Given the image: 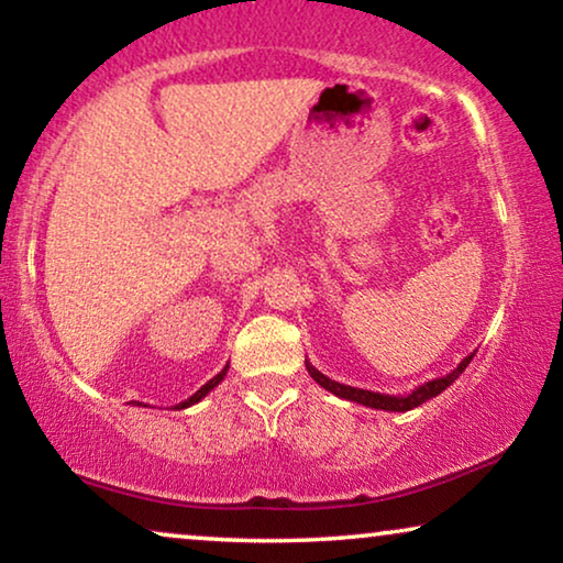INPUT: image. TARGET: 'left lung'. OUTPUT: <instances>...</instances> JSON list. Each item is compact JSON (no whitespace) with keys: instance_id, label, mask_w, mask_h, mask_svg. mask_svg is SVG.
I'll return each mask as SVG.
<instances>
[{"instance_id":"1","label":"left lung","mask_w":563,"mask_h":563,"mask_svg":"<svg viewBox=\"0 0 563 563\" xmlns=\"http://www.w3.org/2000/svg\"><path fill=\"white\" fill-rule=\"evenodd\" d=\"M474 352L470 354V357H464L462 362L456 364L454 369L449 372V375L443 377H437V379H429V383L418 385L413 393L408 395H385V393H372V390H362V387H352V385H342L336 383V379H329L323 372H319L313 367L311 362L306 360V369L308 375H311L316 383H319L323 390L334 393L336 398H344V400H352V402H360V406H367V408H375V410H393V413H406V410H413L418 406H423L426 400L437 398V395H441L446 387L454 383V379L462 375V372L466 369V364L472 362Z\"/></svg>"}]
</instances>
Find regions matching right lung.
I'll return each mask as SVG.
<instances>
[{
    "label": "right lung",
    "mask_w": 563,
    "mask_h": 563,
    "mask_svg": "<svg viewBox=\"0 0 563 563\" xmlns=\"http://www.w3.org/2000/svg\"><path fill=\"white\" fill-rule=\"evenodd\" d=\"M227 369H229V364H227V367H224V369H221V372H219V375H217V377H211V379H209V383H206V385H201V390H196V393L191 395V398H188V400H184V402H178V406H176V410H180V408H191V406H196V402H199V400H203V398H206V395H209V393L213 390V387H217V385L221 383V379H224V375H227ZM137 406H140V402H137Z\"/></svg>",
    "instance_id": "right-lung-1"
}]
</instances>
